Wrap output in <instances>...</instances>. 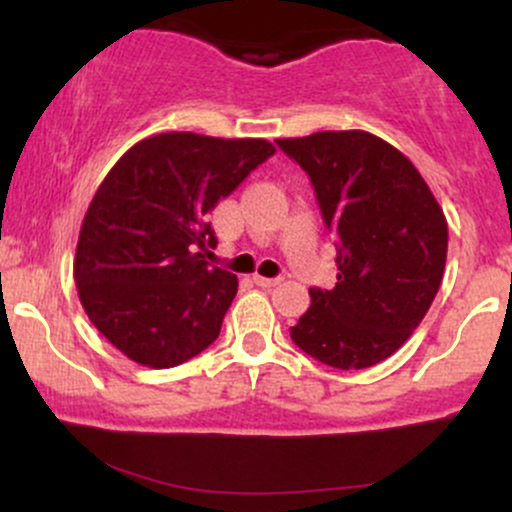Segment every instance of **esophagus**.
<instances>
[{
	"instance_id": "1",
	"label": "esophagus",
	"mask_w": 512,
	"mask_h": 512,
	"mask_svg": "<svg viewBox=\"0 0 512 512\" xmlns=\"http://www.w3.org/2000/svg\"><path fill=\"white\" fill-rule=\"evenodd\" d=\"M252 279H255V284H257V286H262V289H274V286H279V284H281L279 276H276V279H269V276H260V274H255V276H252Z\"/></svg>"
}]
</instances>
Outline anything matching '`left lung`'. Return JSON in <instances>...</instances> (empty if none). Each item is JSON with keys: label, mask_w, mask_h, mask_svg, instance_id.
<instances>
[{"label": "left lung", "mask_w": 512, "mask_h": 512, "mask_svg": "<svg viewBox=\"0 0 512 512\" xmlns=\"http://www.w3.org/2000/svg\"><path fill=\"white\" fill-rule=\"evenodd\" d=\"M310 175L327 228L337 233V284L310 289L291 327L308 356L361 370L411 337L440 289L448 221L402 151L363 129L276 139Z\"/></svg>", "instance_id": "1"}]
</instances>
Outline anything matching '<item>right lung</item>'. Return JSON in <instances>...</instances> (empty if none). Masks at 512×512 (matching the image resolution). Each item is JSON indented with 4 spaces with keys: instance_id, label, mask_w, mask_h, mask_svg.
<instances>
[{
    "instance_id": "1",
    "label": "right lung",
    "mask_w": 512,
    "mask_h": 512,
    "mask_svg": "<svg viewBox=\"0 0 512 512\" xmlns=\"http://www.w3.org/2000/svg\"><path fill=\"white\" fill-rule=\"evenodd\" d=\"M267 139L146 137L88 204L74 257L79 301L129 361L173 368L219 337L238 276L204 260L207 214L274 154Z\"/></svg>"
}]
</instances>
